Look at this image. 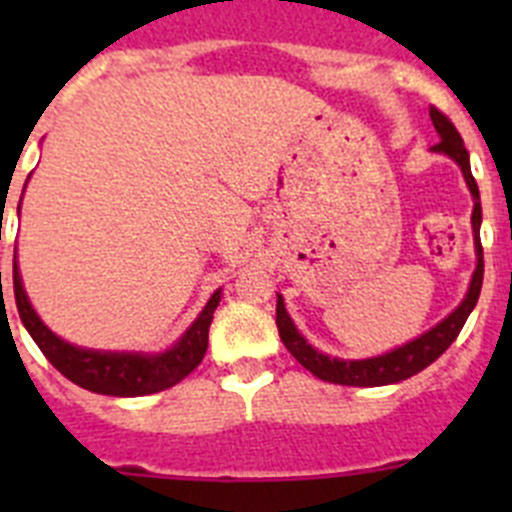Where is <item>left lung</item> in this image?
Instances as JSON below:
<instances>
[{
    "label": "left lung",
    "instance_id": "1",
    "mask_svg": "<svg viewBox=\"0 0 512 512\" xmlns=\"http://www.w3.org/2000/svg\"><path fill=\"white\" fill-rule=\"evenodd\" d=\"M431 120L433 128L441 135V143L433 146V151L443 153V156L454 158L459 164L461 174L467 179V187L474 197V212H472V230H474V251H477V269L469 282L467 297L461 300L451 315L441 320L436 328L425 330L423 336L415 341L405 343V346L395 348L390 354L374 356V359H361V361H346V359H330V356L320 354L318 348H312L310 343L302 338L300 330L295 328L292 318L284 310L282 295H277V328L282 343L287 351L305 366L307 372H312L323 382L333 384H346V387H382V384H395L402 379H410L413 374L423 372L425 366H431L438 356L456 341L459 330L467 323L469 312L474 310L479 300V289H482V277H485V256H482V241H479V225H482V205H479V187L472 176V166H469V153L464 148L459 130L454 128V122L443 115L441 110L431 107Z\"/></svg>",
    "mask_w": 512,
    "mask_h": 512
}]
</instances>
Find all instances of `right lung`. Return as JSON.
Segmentation results:
<instances>
[{"label":"right lung","mask_w":512,"mask_h":512,"mask_svg":"<svg viewBox=\"0 0 512 512\" xmlns=\"http://www.w3.org/2000/svg\"><path fill=\"white\" fill-rule=\"evenodd\" d=\"M2 277V274H0ZM12 282H15V302L20 320L27 333L33 336L43 356L56 366L58 372L74 384L97 395L112 397H140L153 392L169 390L194 372L207 351V333H210L212 315L220 305V289L207 300L200 318L194 320L179 341L164 354H128V351H92V348L71 346L61 341L33 310L22 287L20 269L12 264Z\"/></svg>","instance_id":"add662e5"}]
</instances>
